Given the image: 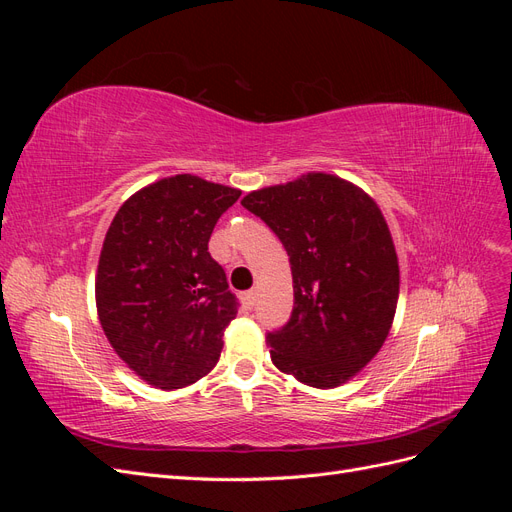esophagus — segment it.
<instances>
[{"label": "esophagus", "mask_w": 512, "mask_h": 512, "mask_svg": "<svg viewBox=\"0 0 512 512\" xmlns=\"http://www.w3.org/2000/svg\"><path fill=\"white\" fill-rule=\"evenodd\" d=\"M241 301H243V307H245V309H252V307H254V301H256V292H254V290L243 292Z\"/></svg>", "instance_id": "1"}]
</instances>
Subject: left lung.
Masks as SVG:
<instances>
[{"label": "left lung", "mask_w": 512, "mask_h": 512, "mask_svg": "<svg viewBox=\"0 0 512 512\" xmlns=\"http://www.w3.org/2000/svg\"><path fill=\"white\" fill-rule=\"evenodd\" d=\"M290 256L294 307L267 335L273 365L314 389L348 382L380 352L399 299V262L376 200L307 173L243 196Z\"/></svg>", "instance_id": "obj_1"}]
</instances>
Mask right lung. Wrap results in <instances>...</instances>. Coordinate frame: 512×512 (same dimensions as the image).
Wrapping results in <instances>:
<instances>
[{
  "label": "right lung",
  "mask_w": 512,
  "mask_h": 512,
  "mask_svg": "<svg viewBox=\"0 0 512 512\" xmlns=\"http://www.w3.org/2000/svg\"><path fill=\"white\" fill-rule=\"evenodd\" d=\"M239 196L196 175L164 177L132 194L106 230L98 318L119 359L156 389L194 384L220 359L237 301L209 237Z\"/></svg>",
  "instance_id": "1"
}]
</instances>
